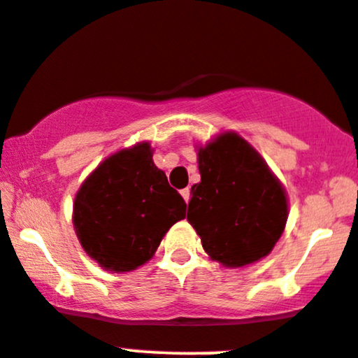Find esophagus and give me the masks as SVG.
I'll return each instance as SVG.
<instances>
[{"mask_svg": "<svg viewBox=\"0 0 358 358\" xmlns=\"http://www.w3.org/2000/svg\"><path fill=\"white\" fill-rule=\"evenodd\" d=\"M180 194H182V197L185 199V202H187V204H189V201H190V190H189V189H183L182 192H180Z\"/></svg>", "mask_w": 358, "mask_h": 358, "instance_id": "34e87169", "label": "esophagus"}]
</instances>
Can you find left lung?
<instances>
[{
  "mask_svg": "<svg viewBox=\"0 0 358 358\" xmlns=\"http://www.w3.org/2000/svg\"><path fill=\"white\" fill-rule=\"evenodd\" d=\"M201 182L187 220L204 250L227 268H243L273 250L288 220L287 192L245 138L224 131L197 152Z\"/></svg>",
  "mask_w": 358,
  "mask_h": 358,
  "instance_id": "left-lung-1",
  "label": "left lung"
}]
</instances>
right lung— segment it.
Instances as JSON below:
<instances>
[{
    "mask_svg": "<svg viewBox=\"0 0 358 358\" xmlns=\"http://www.w3.org/2000/svg\"><path fill=\"white\" fill-rule=\"evenodd\" d=\"M187 204L154 164L149 142L106 157L75 195L73 228L101 268L129 273L145 264Z\"/></svg>",
    "mask_w": 358,
    "mask_h": 358,
    "instance_id": "obj_1",
    "label": "right lung"
}]
</instances>
